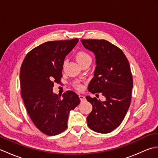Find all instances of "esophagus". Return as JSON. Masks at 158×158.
<instances>
[{
	"mask_svg": "<svg viewBox=\"0 0 158 158\" xmlns=\"http://www.w3.org/2000/svg\"><path fill=\"white\" fill-rule=\"evenodd\" d=\"M79 98H80V100H81V101H83V100H85V96H83V95H82V94H79Z\"/></svg>",
	"mask_w": 158,
	"mask_h": 158,
	"instance_id": "esophagus-1",
	"label": "esophagus"
}]
</instances>
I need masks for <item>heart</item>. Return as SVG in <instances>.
<instances>
[{
  "label": "heart",
  "instance_id": "obj_1",
  "mask_svg": "<svg viewBox=\"0 0 158 158\" xmlns=\"http://www.w3.org/2000/svg\"><path fill=\"white\" fill-rule=\"evenodd\" d=\"M75 58L77 61L78 62L80 65L82 66L85 63H91L92 62V58L89 56V53L84 51H79L76 53ZM74 87L78 90H81L83 88V85L79 81H77L74 83Z\"/></svg>",
  "mask_w": 158,
  "mask_h": 158
}]
</instances>
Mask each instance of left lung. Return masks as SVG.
Masks as SVG:
<instances>
[{
  "instance_id": "left-lung-1",
  "label": "left lung",
  "mask_w": 158,
  "mask_h": 158,
  "mask_svg": "<svg viewBox=\"0 0 158 158\" xmlns=\"http://www.w3.org/2000/svg\"><path fill=\"white\" fill-rule=\"evenodd\" d=\"M86 49L94 53L96 66L94 77L88 85L89 92L101 94L104 102L86 96L93 106L87 117L90 129L99 133H109L117 128L128 110L133 79L128 60L122 49L106 40L82 39Z\"/></svg>"
}]
</instances>
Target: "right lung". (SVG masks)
I'll use <instances>...</instances> for the list:
<instances>
[{
  "instance_id": "obj_1",
  "label": "right lung",
  "mask_w": 158,
  "mask_h": 158,
  "mask_svg": "<svg viewBox=\"0 0 158 158\" xmlns=\"http://www.w3.org/2000/svg\"><path fill=\"white\" fill-rule=\"evenodd\" d=\"M78 39L45 42L26 56L19 78L23 103L33 123L48 136L57 135L67 128L70 110L80 103L75 92L67 91L62 98L53 93L54 83H60L66 56Z\"/></svg>"
}]
</instances>
